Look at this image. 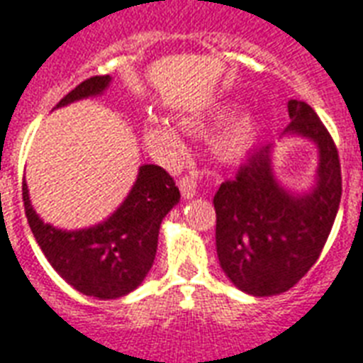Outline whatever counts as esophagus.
Returning a JSON list of instances; mask_svg holds the SVG:
<instances>
[{"mask_svg": "<svg viewBox=\"0 0 363 363\" xmlns=\"http://www.w3.org/2000/svg\"><path fill=\"white\" fill-rule=\"evenodd\" d=\"M179 188H181V194L184 200H192L198 196V184L194 181L192 177H182L179 181Z\"/></svg>", "mask_w": 363, "mask_h": 363, "instance_id": "obj_1", "label": "esophagus"}]
</instances>
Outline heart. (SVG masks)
Here are the masks:
<instances>
[{"instance_id":"1","label":"heart","mask_w":363,"mask_h":363,"mask_svg":"<svg viewBox=\"0 0 363 363\" xmlns=\"http://www.w3.org/2000/svg\"><path fill=\"white\" fill-rule=\"evenodd\" d=\"M234 114L232 106H220L215 110L211 120H198V118H182L181 125L188 131H203L211 123L228 120ZM259 137V123L251 116H240L226 123L220 131L215 135L211 143V154L218 163L223 165H234L247 157L253 150ZM145 145L154 156L162 160H173L181 156L182 143L179 133L167 123L154 121L145 127Z\"/></svg>"}]
</instances>
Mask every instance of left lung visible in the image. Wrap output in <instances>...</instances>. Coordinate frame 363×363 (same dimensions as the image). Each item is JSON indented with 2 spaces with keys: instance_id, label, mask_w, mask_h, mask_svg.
<instances>
[{
  "instance_id": "obj_1",
  "label": "left lung",
  "mask_w": 363,
  "mask_h": 363,
  "mask_svg": "<svg viewBox=\"0 0 363 363\" xmlns=\"http://www.w3.org/2000/svg\"><path fill=\"white\" fill-rule=\"evenodd\" d=\"M291 123L281 137H301L318 148L314 184L293 192L274 171V146H262L218 186L217 255L226 278L253 297L291 289L318 261L341 201V163L335 143L306 102H287Z\"/></svg>"
}]
</instances>
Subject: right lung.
I'll use <instances>...</instances> for the list:
<instances>
[{
	"instance_id": "add662e5",
	"label": "right lung",
	"mask_w": 363,
	"mask_h": 363,
	"mask_svg": "<svg viewBox=\"0 0 363 363\" xmlns=\"http://www.w3.org/2000/svg\"><path fill=\"white\" fill-rule=\"evenodd\" d=\"M110 83V76L89 77L57 108L101 96ZM22 200L30 230L60 278L87 297L110 301L125 297L145 281L156 259L162 220L181 201V194L167 171L145 163L120 207L99 225L77 230L45 223L32 207L26 181L22 182Z\"/></svg>"
}]
</instances>
